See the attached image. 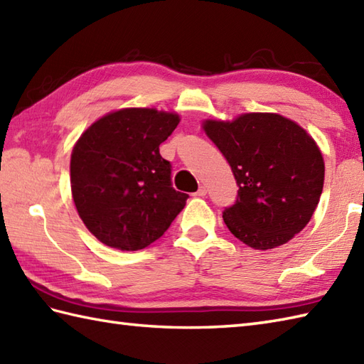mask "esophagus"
I'll list each match as a JSON object with an SVG mask.
<instances>
[{
	"mask_svg": "<svg viewBox=\"0 0 364 364\" xmlns=\"http://www.w3.org/2000/svg\"><path fill=\"white\" fill-rule=\"evenodd\" d=\"M206 192H208V191H206V188H205V186H200V188H198V191L196 192L194 196H197V197H205V196H206Z\"/></svg>",
	"mask_w": 364,
	"mask_h": 364,
	"instance_id": "1",
	"label": "esophagus"
}]
</instances>
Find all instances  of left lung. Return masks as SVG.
Here are the masks:
<instances>
[{"mask_svg":"<svg viewBox=\"0 0 364 364\" xmlns=\"http://www.w3.org/2000/svg\"><path fill=\"white\" fill-rule=\"evenodd\" d=\"M239 186L223 222L252 249L283 245L310 222L323 188V158L314 139L280 114L250 112L233 122H203Z\"/></svg>","mask_w":364,"mask_h":364,"instance_id":"1","label":"left lung"}]
</instances>
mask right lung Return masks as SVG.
I'll return each mask as SVG.
<instances>
[{"instance_id":"right-lung-1","label":"right lung","mask_w":364,"mask_h":364,"mask_svg":"<svg viewBox=\"0 0 364 364\" xmlns=\"http://www.w3.org/2000/svg\"><path fill=\"white\" fill-rule=\"evenodd\" d=\"M180 117L149 107L106 114L84 131L70 159V184L84 225L100 242L141 250L156 241L186 205L172 188L159 145Z\"/></svg>"}]
</instances>
